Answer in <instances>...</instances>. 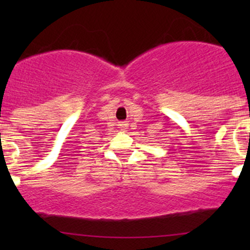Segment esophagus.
<instances>
[{
	"mask_svg": "<svg viewBox=\"0 0 250 250\" xmlns=\"http://www.w3.org/2000/svg\"><path fill=\"white\" fill-rule=\"evenodd\" d=\"M118 127H120V129L125 130L128 128V123L127 122H121L120 125H118Z\"/></svg>",
	"mask_w": 250,
	"mask_h": 250,
	"instance_id": "1",
	"label": "esophagus"
}]
</instances>
